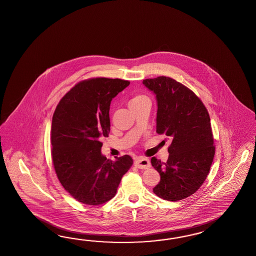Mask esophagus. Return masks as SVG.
<instances>
[{
  "label": "esophagus",
  "instance_id": "obj_1",
  "mask_svg": "<svg viewBox=\"0 0 256 256\" xmlns=\"http://www.w3.org/2000/svg\"><path fill=\"white\" fill-rule=\"evenodd\" d=\"M135 166H137L138 168L140 169H147L149 168L150 166V162L149 159L144 158V157H138L135 160Z\"/></svg>",
  "mask_w": 256,
  "mask_h": 256
}]
</instances>
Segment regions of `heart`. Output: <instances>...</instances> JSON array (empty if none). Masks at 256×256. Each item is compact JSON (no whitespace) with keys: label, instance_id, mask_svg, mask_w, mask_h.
Wrapping results in <instances>:
<instances>
[{"label":"heart","instance_id":"heart-1","mask_svg":"<svg viewBox=\"0 0 256 256\" xmlns=\"http://www.w3.org/2000/svg\"><path fill=\"white\" fill-rule=\"evenodd\" d=\"M144 99H146L144 96H136V97H134L132 100H130V102H138V100H144Z\"/></svg>","mask_w":256,"mask_h":256}]
</instances>
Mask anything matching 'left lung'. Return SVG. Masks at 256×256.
Here are the masks:
<instances>
[{"mask_svg": "<svg viewBox=\"0 0 256 256\" xmlns=\"http://www.w3.org/2000/svg\"><path fill=\"white\" fill-rule=\"evenodd\" d=\"M142 84L156 95V132L171 142L166 162L150 159L161 176L154 192L170 202L185 199L202 185L214 156L209 114L194 92L171 78H148Z\"/></svg>", "mask_w": 256, "mask_h": 256, "instance_id": "obj_1", "label": "left lung"}]
</instances>
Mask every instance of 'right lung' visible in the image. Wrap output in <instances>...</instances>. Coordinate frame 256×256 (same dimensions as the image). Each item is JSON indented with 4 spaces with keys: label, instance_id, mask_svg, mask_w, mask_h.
I'll return each mask as SVG.
<instances>
[{
    "label": "right lung",
    "instance_id": "1",
    "mask_svg": "<svg viewBox=\"0 0 256 256\" xmlns=\"http://www.w3.org/2000/svg\"><path fill=\"white\" fill-rule=\"evenodd\" d=\"M130 82L96 78L80 82L58 104L52 121V156L57 178L74 199L88 206L110 200L130 168V156L116 161L102 154L110 132L112 99Z\"/></svg>",
    "mask_w": 256,
    "mask_h": 256
}]
</instances>
